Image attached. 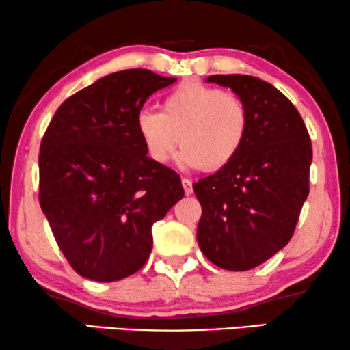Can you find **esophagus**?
<instances>
[{
	"label": "esophagus",
	"instance_id": "obj_1",
	"mask_svg": "<svg viewBox=\"0 0 350 350\" xmlns=\"http://www.w3.org/2000/svg\"><path fill=\"white\" fill-rule=\"evenodd\" d=\"M182 185H183V189H185V195L189 196L193 193V182L189 178H183L182 180Z\"/></svg>",
	"mask_w": 350,
	"mask_h": 350
}]
</instances>
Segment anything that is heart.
I'll return each mask as SVG.
<instances>
[{
	"label": "heart",
	"mask_w": 350,
	"mask_h": 350,
	"mask_svg": "<svg viewBox=\"0 0 350 350\" xmlns=\"http://www.w3.org/2000/svg\"><path fill=\"white\" fill-rule=\"evenodd\" d=\"M250 111L234 92L201 83H183L167 94L161 113L142 110L136 129L150 161L167 163L178 142L187 167L217 172L227 167L248 136Z\"/></svg>",
	"instance_id": "heart-1"
}]
</instances>
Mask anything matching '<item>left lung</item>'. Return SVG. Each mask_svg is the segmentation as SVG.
<instances>
[{
    "label": "left lung",
    "mask_w": 350,
    "mask_h": 350,
    "mask_svg": "<svg viewBox=\"0 0 350 350\" xmlns=\"http://www.w3.org/2000/svg\"><path fill=\"white\" fill-rule=\"evenodd\" d=\"M250 111L237 157L193 183L201 202L198 243L215 266L248 271L288 243L310 191L312 141L294 103L260 77L214 75Z\"/></svg>",
    "instance_id": "obj_1"
}]
</instances>
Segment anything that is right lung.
I'll use <instances>...</instances> for the list:
<instances>
[{"label": "right lung", "mask_w": 350, "mask_h": 350, "mask_svg": "<svg viewBox=\"0 0 350 350\" xmlns=\"http://www.w3.org/2000/svg\"><path fill=\"white\" fill-rule=\"evenodd\" d=\"M149 70L113 72L68 97L38 154V201L72 269L98 282L139 271L154 222L185 196L175 170L148 157L136 129L142 105L174 84Z\"/></svg>", "instance_id": "right-lung-1"}]
</instances>
